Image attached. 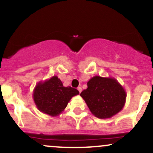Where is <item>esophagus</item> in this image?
<instances>
[{"mask_svg": "<svg viewBox=\"0 0 153 153\" xmlns=\"http://www.w3.org/2000/svg\"><path fill=\"white\" fill-rule=\"evenodd\" d=\"M78 91H79V93H81V91H82V88L81 87H78Z\"/></svg>", "mask_w": 153, "mask_h": 153, "instance_id": "obj_1", "label": "esophagus"}]
</instances>
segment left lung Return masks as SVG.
<instances>
[{"instance_id": "left-lung-1", "label": "left lung", "mask_w": 153, "mask_h": 153, "mask_svg": "<svg viewBox=\"0 0 153 153\" xmlns=\"http://www.w3.org/2000/svg\"><path fill=\"white\" fill-rule=\"evenodd\" d=\"M87 85L80 95L95 117L111 118L124 108L127 94L115 78L96 75L88 80Z\"/></svg>"}]
</instances>
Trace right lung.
Here are the masks:
<instances>
[{
    "label": "right lung",
    "mask_w": 153,
    "mask_h": 153,
    "mask_svg": "<svg viewBox=\"0 0 153 153\" xmlns=\"http://www.w3.org/2000/svg\"><path fill=\"white\" fill-rule=\"evenodd\" d=\"M78 94L77 89L63 86L60 79L54 75L36 84L33 91V99L40 111L57 117L65 110L72 97Z\"/></svg>",
    "instance_id": "right-lung-1"
}]
</instances>
